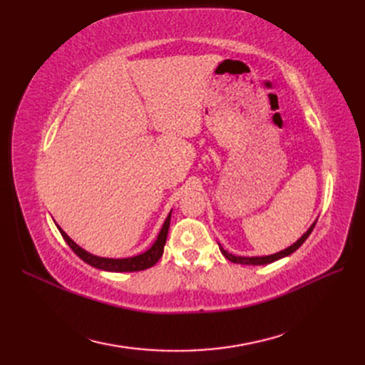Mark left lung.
<instances>
[{
	"mask_svg": "<svg viewBox=\"0 0 365 365\" xmlns=\"http://www.w3.org/2000/svg\"><path fill=\"white\" fill-rule=\"evenodd\" d=\"M314 227H315V222L311 225V228H309L300 239H298V240L295 242L294 245H291L289 248H286V250H283V251H280V252L271 254V256H264V257H240V256H233V254L227 252V251H225L222 247H220V245H219V250H220V252H222L224 256H225L228 260H231L233 263H240V264H267V263H271V262L279 260V259H282V257L289 256V254H292L295 250L300 248V247L303 245V242L309 237V235L312 233Z\"/></svg>",
	"mask_w": 365,
	"mask_h": 365,
	"instance_id": "left-lung-1",
	"label": "left lung"
}]
</instances>
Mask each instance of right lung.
<instances>
[{
	"mask_svg": "<svg viewBox=\"0 0 365 365\" xmlns=\"http://www.w3.org/2000/svg\"><path fill=\"white\" fill-rule=\"evenodd\" d=\"M172 213V212H170ZM169 225H170V215L165 217V222L163 224V228L160 231V235L153 244L146 252L138 254V256L134 257H128V259H106V257H97L93 256V254L86 252L85 250H82L79 245L74 244V242L67 236V233L62 228H59L62 237L67 242L68 247L79 256L83 262H86L88 264H91L94 268L103 269V271H113V272H132V271H143L148 269L150 267L155 264L160 257L163 256L164 251V245H165V239H168V233H169Z\"/></svg>",
	"mask_w": 365,
	"mask_h": 365,
	"instance_id": "1",
	"label": "right lung"
}]
</instances>
